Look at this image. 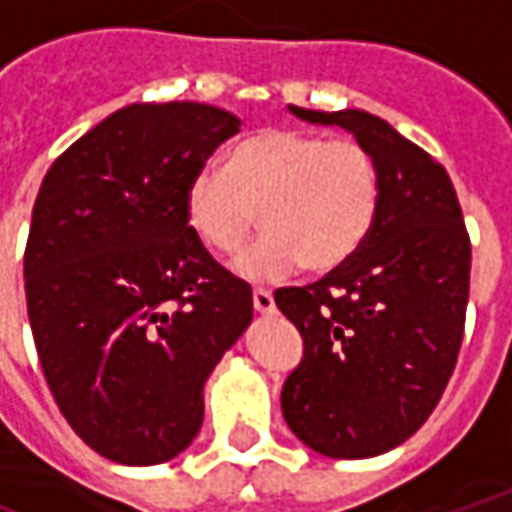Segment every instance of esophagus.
<instances>
[{"instance_id": "1", "label": "esophagus", "mask_w": 512, "mask_h": 512, "mask_svg": "<svg viewBox=\"0 0 512 512\" xmlns=\"http://www.w3.org/2000/svg\"><path fill=\"white\" fill-rule=\"evenodd\" d=\"M252 303H255V311H257V314H272V311H274V297H272V291L255 289V291H252Z\"/></svg>"}]
</instances>
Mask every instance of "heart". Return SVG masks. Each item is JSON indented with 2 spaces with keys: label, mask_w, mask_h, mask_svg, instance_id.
I'll use <instances>...</instances> for the list:
<instances>
[{
  "label": "heart",
  "mask_w": 512,
  "mask_h": 512,
  "mask_svg": "<svg viewBox=\"0 0 512 512\" xmlns=\"http://www.w3.org/2000/svg\"><path fill=\"white\" fill-rule=\"evenodd\" d=\"M379 203L371 152L351 138L257 130L226 155V172L201 169L184 189L189 232L209 252L238 255L260 223L266 238L235 263L252 283H277L303 263L343 269L368 238Z\"/></svg>",
  "instance_id": "b5f03b06"
}]
</instances>
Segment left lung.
I'll use <instances>...</instances> for the list:
<instances>
[{"label":"left lung","mask_w":512,"mask_h":512,"mask_svg":"<svg viewBox=\"0 0 512 512\" xmlns=\"http://www.w3.org/2000/svg\"><path fill=\"white\" fill-rule=\"evenodd\" d=\"M343 127L379 175L374 226L343 269L274 291L303 337L283 382L294 436L331 459H368L402 445L433 414L465 334L470 238L448 172L365 110L289 107Z\"/></svg>","instance_id":"1"}]
</instances>
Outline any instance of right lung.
Here are the masks:
<instances>
[{
    "label": "right lung",
    "mask_w": 512,
    "mask_h": 512,
    "mask_svg": "<svg viewBox=\"0 0 512 512\" xmlns=\"http://www.w3.org/2000/svg\"><path fill=\"white\" fill-rule=\"evenodd\" d=\"M240 130L195 101L130 104L47 169L25 249L27 317L59 411L118 465L198 436L203 382L252 323V289L189 232L184 189Z\"/></svg>",
    "instance_id": "1"
}]
</instances>
